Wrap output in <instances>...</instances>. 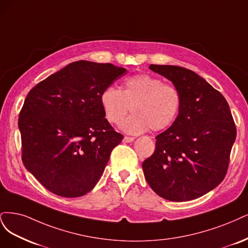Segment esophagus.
<instances>
[{"label":"esophagus","mask_w":248,"mask_h":248,"mask_svg":"<svg viewBox=\"0 0 248 248\" xmlns=\"http://www.w3.org/2000/svg\"><path fill=\"white\" fill-rule=\"evenodd\" d=\"M134 137H130V136H124V143H130V142H133L134 141Z\"/></svg>","instance_id":"34e87169"}]
</instances>
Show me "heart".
Here are the masks:
<instances>
[{"label":"heart","mask_w":248,"mask_h":248,"mask_svg":"<svg viewBox=\"0 0 248 248\" xmlns=\"http://www.w3.org/2000/svg\"><path fill=\"white\" fill-rule=\"evenodd\" d=\"M100 102L107 122L121 124L132 134L168 129L176 121L182 106V95L176 86L164 83L161 78L139 74L126 78L121 90L107 86L100 95Z\"/></svg>","instance_id":"obj_1"}]
</instances>
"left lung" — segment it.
I'll return each instance as SVG.
<instances>
[{
    "instance_id": "left-lung-1",
    "label": "left lung",
    "mask_w": 248,
    "mask_h": 248,
    "mask_svg": "<svg viewBox=\"0 0 248 248\" xmlns=\"http://www.w3.org/2000/svg\"><path fill=\"white\" fill-rule=\"evenodd\" d=\"M149 68L177 87L182 106L175 123L155 137V153L143 162V172L159 197L190 201L226 177L236 124L225 97L195 72L177 66Z\"/></svg>"
}]
</instances>
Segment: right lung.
<instances>
[{
	"label": "right lung",
	"instance_id": "1",
	"mask_svg": "<svg viewBox=\"0 0 248 248\" xmlns=\"http://www.w3.org/2000/svg\"><path fill=\"white\" fill-rule=\"evenodd\" d=\"M125 74L112 63L79 61L30 91L18 118L21 159L46 189L77 198L97 185L124 138L105 118L100 95Z\"/></svg>",
	"mask_w": 248,
	"mask_h": 248
}]
</instances>
